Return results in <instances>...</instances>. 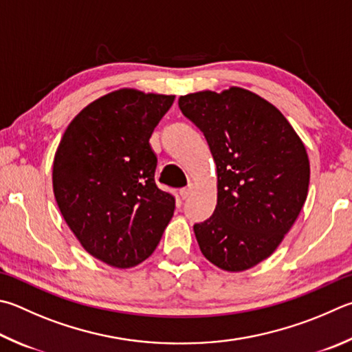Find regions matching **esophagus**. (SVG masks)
I'll return each instance as SVG.
<instances>
[{
    "mask_svg": "<svg viewBox=\"0 0 352 352\" xmlns=\"http://www.w3.org/2000/svg\"><path fill=\"white\" fill-rule=\"evenodd\" d=\"M192 192H194V183H189L186 188H183L180 190V195H182L183 200H186V198L190 197V194H192Z\"/></svg>",
    "mask_w": 352,
    "mask_h": 352,
    "instance_id": "esophagus-1",
    "label": "esophagus"
}]
</instances>
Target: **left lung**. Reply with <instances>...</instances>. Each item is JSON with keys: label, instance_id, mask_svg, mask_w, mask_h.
<instances>
[{"label": "left lung", "instance_id": "obj_1", "mask_svg": "<svg viewBox=\"0 0 352 352\" xmlns=\"http://www.w3.org/2000/svg\"><path fill=\"white\" fill-rule=\"evenodd\" d=\"M178 106L217 166V206L194 225L198 246L220 270L246 271L276 251L303 208L305 144L276 106L246 89L182 95Z\"/></svg>", "mask_w": 352, "mask_h": 352}]
</instances>
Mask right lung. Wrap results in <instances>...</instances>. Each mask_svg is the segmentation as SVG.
<instances>
[{
	"mask_svg": "<svg viewBox=\"0 0 352 352\" xmlns=\"http://www.w3.org/2000/svg\"><path fill=\"white\" fill-rule=\"evenodd\" d=\"M174 95L120 89L70 121L55 152L52 183L63 219L92 257L120 270L155 251L175 198L155 184L149 144Z\"/></svg>",
	"mask_w": 352,
	"mask_h": 352,
	"instance_id": "right-lung-1",
	"label": "right lung"
}]
</instances>
